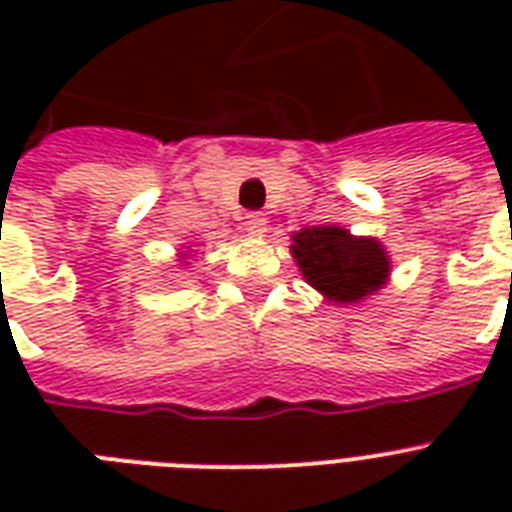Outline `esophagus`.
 I'll return each mask as SVG.
<instances>
[{"mask_svg": "<svg viewBox=\"0 0 512 512\" xmlns=\"http://www.w3.org/2000/svg\"><path fill=\"white\" fill-rule=\"evenodd\" d=\"M247 231L255 233V236H263L265 233V217L260 215V212H252V215H247Z\"/></svg>", "mask_w": 512, "mask_h": 512, "instance_id": "esophagus-1", "label": "esophagus"}]
</instances>
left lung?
I'll return each instance as SVG.
<instances>
[{"mask_svg": "<svg viewBox=\"0 0 512 512\" xmlns=\"http://www.w3.org/2000/svg\"><path fill=\"white\" fill-rule=\"evenodd\" d=\"M289 252L303 279L335 305H353L390 279V255L374 236H353L342 225H311L292 233Z\"/></svg>", "mask_w": 512, "mask_h": 512, "instance_id": "obj_1", "label": "left lung"}]
</instances>
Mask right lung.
Returning a JSON list of instances; mask_svg holds the SVG:
<instances>
[{
    "label": "right lung",
    "mask_w": 512,
    "mask_h": 512,
    "mask_svg": "<svg viewBox=\"0 0 512 512\" xmlns=\"http://www.w3.org/2000/svg\"><path fill=\"white\" fill-rule=\"evenodd\" d=\"M177 257H180V260H188V257H191V255H185V252H180V255H177Z\"/></svg>",
    "instance_id": "add662e5"
}]
</instances>
